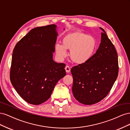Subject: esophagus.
I'll list each match as a JSON object with an SVG mask.
<instances>
[{"label":"esophagus","instance_id":"34e87169","mask_svg":"<svg viewBox=\"0 0 130 130\" xmlns=\"http://www.w3.org/2000/svg\"><path fill=\"white\" fill-rule=\"evenodd\" d=\"M65 70L67 73H69L70 72V68L68 66H66L65 67Z\"/></svg>","mask_w":130,"mask_h":130}]
</instances>
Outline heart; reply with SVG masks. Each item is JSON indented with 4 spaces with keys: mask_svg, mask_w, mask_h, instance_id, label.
Wrapping results in <instances>:
<instances>
[{
    "mask_svg": "<svg viewBox=\"0 0 130 130\" xmlns=\"http://www.w3.org/2000/svg\"><path fill=\"white\" fill-rule=\"evenodd\" d=\"M62 45H56L55 50L57 57L62 59L67 55L69 50V57L76 64H84L93 57L97 48V41L93 36L80 31H75L66 34L62 39Z\"/></svg>",
    "mask_w": 130,
    "mask_h": 130,
    "instance_id": "1",
    "label": "heart"
}]
</instances>
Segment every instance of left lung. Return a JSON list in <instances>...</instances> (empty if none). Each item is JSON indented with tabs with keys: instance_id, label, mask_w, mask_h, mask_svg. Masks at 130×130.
Masks as SVG:
<instances>
[{
	"instance_id": "8db88e82",
	"label": "left lung",
	"mask_w": 130,
	"mask_h": 130,
	"mask_svg": "<svg viewBox=\"0 0 130 130\" xmlns=\"http://www.w3.org/2000/svg\"><path fill=\"white\" fill-rule=\"evenodd\" d=\"M96 52L87 62L71 69L73 77L72 92L80 103L93 105L105 98L112 88L118 75V54L105 30Z\"/></svg>"
}]
</instances>
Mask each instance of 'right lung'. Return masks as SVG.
Segmentation results:
<instances>
[{
    "label": "right lung",
    "instance_id": "right-lung-1",
    "mask_svg": "<svg viewBox=\"0 0 130 130\" xmlns=\"http://www.w3.org/2000/svg\"><path fill=\"white\" fill-rule=\"evenodd\" d=\"M54 24L31 30L15 45L10 77L27 103L40 105L50 97L57 82L66 75L64 63L54 61L57 33Z\"/></svg>",
    "mask_w": 130,
    "mask_h": 130
}]
</instances>
